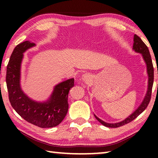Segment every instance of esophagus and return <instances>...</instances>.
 <instances>
[{
	"instance_id": "esophagus-1",
	"label": "esophagus",
	"mask_w": 158,
	"mask_h": 158,
	"mask_svg": "<svg viewBox=\"0 0 158 158\" xmlns=\"http://www.w3.org/2000/svg\"><path fill=\"white\" fill-rule=\"evenodd\" d=\"M81 79H82V81H84L85 82L89 81L90 80V75L89 74H87V73L84 74L81 76Z\"/></svg>"
}]
</instances>
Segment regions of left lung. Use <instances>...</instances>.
I'll return each mask as SVG.
<instances>
[{
  "label": "left lung",
  "instance_id": "8db88e82",
  "mask_svg": "<svg viewBox=\"0 0 158 158\" xmlns=\"http://www.w3.org/2000/svg\"><path fill=\"white\" fill-rule=\"evenodd\" d=\"M134 43L132 49L135 52L141 53L142 56V58L146 65V70L147 74H148V88H147V91L146 93L145 97H144L142 102L141 105L138 106V108L131 114L129 116H127L126 118L124 119L123 121L118 123H109L103 121L102 120L99 118L98 116H96L94 114L95 118L100 123L105 125V127H118L123 126L125 124L129 123L130 122L132 121L134 119H135L139 115H140L142 112L145 110L147 106H148L149 102L151 100V93H152V88L153 85V79H154V69L153 63H152V59L151 54H150L148 48L147 47L146 45L144 44V42L141 40L139 37L137 36V35H134Z\"/></svg>",
  "mask_w": 158,
  "mask_h": 158
}]
</instances>
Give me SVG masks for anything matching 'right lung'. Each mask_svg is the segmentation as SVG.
<instances>
[{"instance_id": "add662e5", "label": "right lung", "mask_w": 158, "mask_h": 158, "mask_svg": "<svg viewBox=\"0 0 158 158\" xmlns=\"http://www.w3.org/2000/svg\"><path fill=\"white\" fill-rule=\"evenodd\" d=\"M30 41L16 46L7 66L6 84L9 100L13 109L26 121L42 128L57 126L63 121L68 111V98L74 86V78L56 85L46 101L34 100L21 87V67L23 53L35 46Z\"/></svg>"}]
</instances>
